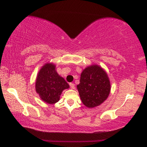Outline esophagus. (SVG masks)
Segmentation results:
<instances>
[{"label": "esophagus", "instance_id": "34e87169", "mask_svg": "<svg viewBox=\"0 0 147 147\" xmlns=\"http://www.w3.org/2000/svg\"><path fill=\"white\" fill-rule=\"evenodd\" d=\"M69 86L71 89H75V84L73 83H69Z\"/></svg>", "mask_w": 147, "mask_h": 147}]
</instances>
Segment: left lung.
<instances>
[{"instance_id":"left-lung-1","label":"left lung","mask_w":147,"mask_h":147,"mask_svg":"<svg viewBox=\"0 0 147 147\" xmlns=\"http://www.w3.org/2000/svg\"><path fill=\"white\" fill-rule=\"evenodd\" d=\"M77 88L84 105L94 108L103 103L108 98L110 83L105 71L98 65H94L82 71Z\"/></svg>"}]
</instances>
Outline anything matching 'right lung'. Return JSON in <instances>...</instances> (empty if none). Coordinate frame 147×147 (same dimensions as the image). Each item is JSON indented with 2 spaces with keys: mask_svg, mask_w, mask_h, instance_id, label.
I'll return each instance as SVG.
<instances>
[{
  "mask_svg": "<svg viewBox=\"0 0 147 147\" xmlns=\"http://www.w3.org/2000/svg\"><path fill=\"white\" fill-rule=\"evenodd\" d=\"M69 86L65 80L58 75L55 66L46 63L40 69L35 83V90L44 102L53 104L59 101L63 90Z\"/></svg>",
  "mask_w": 147,
  "mask_h": 147,
  "instance_id": "right-lung-1",
  "label": "right lung"
}]
</instances>
